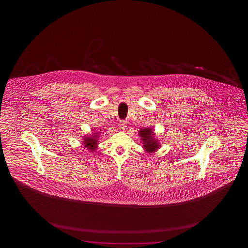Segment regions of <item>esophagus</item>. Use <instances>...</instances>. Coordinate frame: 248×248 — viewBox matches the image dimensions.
<instances>
[{
    "label": "esophagus",
    "instance_id": "1",
    "mask_svg": "<svg viewBox=\"0 0 248 248\" xmlns=\"http://www.w3.org/2000/svg\"><path fill=\"white\" fill-rule=\"evenodd\" d=\"M126 127H127V121L122 120V121L120 122V124H119V129L124 130V129H126Z\"/></svg>",
    "mask_w": 248,
    "mask_h": 248
}]
</instances>
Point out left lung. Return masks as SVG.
I'll return each instance as SVG.
<instances>
[{
  "mask_svg": "<svg viewBox=\"0 0 248 248\" xmlns=\"http://www.w3.org/2000/svg\"><path fill=\"white\" fill-rule=\"evenodd\" d=\"M139 135L141 137L143 141V148L146 151V153H153L159 148V143L157 140L154 138L153 129L145 128L140 129Z\"/></svg>",
  "mask_w": 248,
  "mask_h": 248,
  "instance_id": "1",
  "label": "left lung"
}]
</instances>
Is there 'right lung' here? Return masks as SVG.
Segmentation results:
<instances>
[{"label":"right lung","instance_id":"obj_1","mask_svg":"<svg viewBox=\"0 0 248 248\" xmlns=\"http://www.w3.org/2000/svg\"><path fill=\"white\" fill-rule=\"evenodd\" d=\"M83 145L87 148V150L94 152L98 145V134L94 133L92 136H85Z\"/></svg>","mask_w":248,"mask_h":248}]
</instances>
